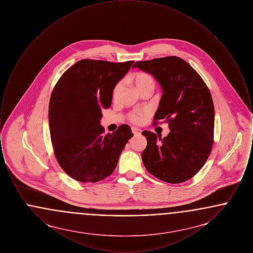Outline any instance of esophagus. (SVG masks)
Segmentation results:
<instances>
[{
  "instance_id": "obj_1",
  "label": "esophagus",
  "mask_w": 253,
  "mask_h": 253,
  "mask_svg": "<svg viewBox=\"0 0 253 253\" xmlns=\"http://www.w3.org/2000/svg\"><path fill=\"white\" fill-rule=\"evenodd\" d=\"M132 132L134 135H139L141 133V130L140 129H137V128H132Z\"/></svg>"
}]
</instances>
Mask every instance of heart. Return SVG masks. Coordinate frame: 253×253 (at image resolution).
Listing matches in <instances>:
<instances>
[{
	"instance_id": "obj_1",
	"label": "heart",
	"mask_w": 253,
	"mask_h": 253,
	"mask_svg": "<svg viewBox=\"0 0 253 253\" xmlns=\"http://www.w3.org/2000/svg\"><path fill=\"white\" fill-rule=\"evenodd\" d=\"M131 80L135 86V89L139 93L148 88H153V89L155 88V80L148 73H135L131 77ZM121 89H122V82H120L116 84V86L114 87V90H113V99L114 100L118 99V97L121 94ZM148 116H149V112L146 110L132 112L129 115V121L133 124H141Z\"/></svg>"
}]
</instances>
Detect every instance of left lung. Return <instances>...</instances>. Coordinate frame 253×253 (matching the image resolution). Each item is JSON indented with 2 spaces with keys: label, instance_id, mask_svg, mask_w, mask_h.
I'll return each mask as SVG.
<instances>
[{
  "label": "left lung",
  "instance_id": "obj_1",
  "mask_svg": "<svg viewBox=\"0 0 253 253\" xmlns=\"http://www.w3.org/2000/svg\"><path fill=\"white\" fill-rule=\"evenodd\" d=\"M132 67L152 74L163 94L154 125L169 123L164 138L144 131L147 146L142 161L158 179L179 184L193 178L204 166L213 144L214 106L202 78L179 57L136 61Z\"/></svg>",
  "mask_w": 253,
  "mask_h": 253
}]
</instances>
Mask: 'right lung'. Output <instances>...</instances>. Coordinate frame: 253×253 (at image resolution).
<instances>
[{"instance_id":"obj_1","label":"right lung","mask_w":253,"mask_h":253,"mask_svg":"<svg viewBox=\"0 0 253 253\" xmlns=\"http://www.w3.org/2000/svg\"><path fill=\"white\" fill-rule=\"evenodd\" d=\"M133 60H79L61 75L49 101V129L61 169L75 180L98 182L113 173L133 133L122 124L104 134L101 111L111 106L113 90Z\"/></svg>"}]
</instances>
